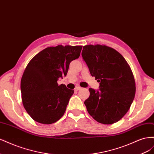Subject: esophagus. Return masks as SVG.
I'll return each instance as SVG.
<instances>
[{"label": "esophagus", "mask_w": 154, "mask_h": 154, "mask_svg": "<svg viewBox=\"0 0 154 154\" xmlns=\"http://www.w3.org/2000/svg\"><path fill=\"white\" fill-rule=\"evenodd\" d=\"M81 88H82V87H80V86H77V87H75V88H74V90L77 91L80 90Z\"/></svg>", "instance_id": "obj_1"}]
</instances>
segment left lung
I'll use <instances>...</instances> for the list:
<instances>
[{
  "label": "left lung",
  "instance_id": "8db88e82",
  "mask_svg": "<svg viewBox=\"0 0 154 154\" xmlns=\"http://www.w3.org/2000/svg\"><path fill=\"white\" fill-rule=\"evenodd\" d=\"M82 57L100 89L89 88L84 104L96 122L105 125L118 122L127 114L136 94V82L128 63L114 49L105 45L83 46Z\"/></svg>",
  "mask_w": 154,
  "mask_h": 154
}]
</instances>
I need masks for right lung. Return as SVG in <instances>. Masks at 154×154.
Returning <instances> with one entry per match:
<instances>
[{
  "mask_svg": "<svg viewBox=\"0 0 154 154\" xmlns=\"http://www.w3.org/2000/svg\"><path fill=\"white\" fill-rule=\"evenodd\" d=\"M82 49V45L48 47L27 64L20 82L22 101L35 122L52 124L63 116L74 90L57 81L67 75L70 63L79 58Z\"/></svg>",
  "mask_w": 154,
  "mask_h": 154,
  "instance_id": "add662e5",
  "label": "right lung"
}]
</instances>
